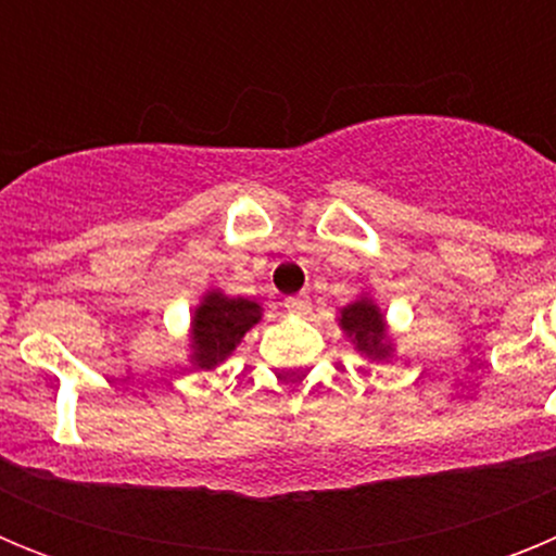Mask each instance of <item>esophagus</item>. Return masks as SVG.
<instances>
[{"label":"esophagus","instance_id":"1","mask_svg":"<svg viewBox=\"0 0 556 556\" xmlns=\"http://www.w3.org/2000/svg\"><path fill=\"white\" fill-rule=\"evenodd\" d=\"M283 306H287L289 312H294V314H308V308H312V301H308L306 294H292V298H287V301H283Z\"/></svg>","mask_w":556,"mask_h":556}]
</instances>
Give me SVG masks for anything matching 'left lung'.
<instances>
[{"label": "left lung", "mask_w": 556, "mask_h": 556, "mask_svg": "<svg viewBox=\"0 0 556 556\" xmlns=\"http://www.w3.org/2000/svg\"><path fill=\"white\" fill-rule=\"evenodd\" d=\"M339 328L353 339L356 351L365 353L367 358H387L390 356V339H387L384 314L370 298H358L351 306L339 312Z\"/></svg>", "instance_id": "1"}]
</instances>
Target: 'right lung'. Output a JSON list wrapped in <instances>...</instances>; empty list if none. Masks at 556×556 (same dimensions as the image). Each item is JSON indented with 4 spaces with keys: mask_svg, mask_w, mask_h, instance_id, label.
Wrapping results in <instances>:
<instances>
[{
    "mask_svg": "<svg viewBox=\"0 0 556 556\" xmlns=\"http://www.w3.org/2000/svg\"><path fill=\"white\" fill-rule=\"evenodd\" d=\"M262 320V306L248 298H228L223 292H205L191 317V365L214 370L236 351L244 333Z\"/></svg>",
    "mask_w": 556,
    "mask_h": 556,
    "instance_id": "obj_1",
    "label": "right lung"
}]
</instances>
